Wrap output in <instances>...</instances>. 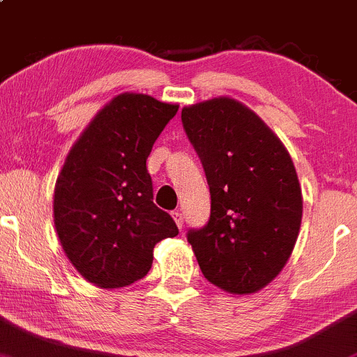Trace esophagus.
Masks as SVG:
<instances>
[{
	"label": "esophagus",
	"instance_id": "1",
	"mask_svg": "<svg viewBox=\"0 0 357 357\" xmlns=\"http://www.w3.org/2000/svg\"><path fill=\"white\" fill-rule=\"evenodd\" d=\"M172 218H174L175 225H177L180 229H182V226H183V218H182V213H180V211H174V213H172Z\"/></svg>",
	"mask_w": 357,
	"mask_h": 357
}]
</instances>
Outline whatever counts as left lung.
<instances>
[{"label":"left lung","mask_w":357,"mask_h":357,"mask_svg":"<svg viewBox=\"0 0 357 357\" xmlns=\"http://www.w3.org/2000/svg\"><path fill=\"white\" fill-rule=\"evenodd\" d=\"M182 122L204 167L211 218L190 229L202 274L231 294L267 286L293 254L303 195L289 153L254 110L231 97L183 107Z\"/></svg>","instance_id":"left-lung-1"}]
</instances>
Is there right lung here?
<instances>
[{"instance_id":"add662e5","label":"right lung","mask_w":357,"mask_h":357,"mask_svg":"<svg viewBox=\"0 0 357 357\" xmlns=\"http://www.w3.org/2000/svg\"><path fill=\"white\" fill-rule=\"evenodd\" d=\"M177 103L144 93L117 95L75 141L54 187V226L64 254L91 284L139 281L158 241L178 228L153 204L146 160Z\"/></svg>"}]
</instances>
